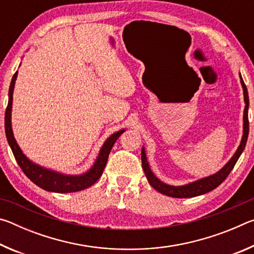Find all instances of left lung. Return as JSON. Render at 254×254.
<instances>
[{"label": "left lung", "instance_id": "obj_1", "mask_svg": "<svg viewBox=\"0 0 254 254\" xmlns=\"http://www.w3.org/2000/svg\"><path fill=\"white\" fill-rule=\"evenodd\" d=\"M240 80H241V85H242L246 107H244V113H243L242 139H241L240 145L238 147V149H236L235 153L232 156L230 160L225 163V166L218 170L217 173L207 176V177L194 180V182H191V183L180 185V186H174V185H168V184L161 182V180L152 173V170L149 166L147 153H145V149H144V147H142V150H141L142 168L144 170L145 177H147L149 184L151 185V186L156 189V190H158L159 192H161V194L166 195V196L175 197V198H190V197H196V196L206 194V192L213 190V189L218 187L223 182H224L225 178L229 176L232 169H233V167L235 166L236 161L239 160V158L241 154H242L244 148H246L248 135H249V118H248L249 94H248L247 86H246V84H244L241 74H240Z\"/></svg>", "mask_w": 254, "mask_h": 254}]
</instances>
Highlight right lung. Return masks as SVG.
Segmentation results:
<instances>
[{"mask_svg":"<svg viewBox=\"0 0 254 254\" xmlns=\"http://www.w3.org/2000/svg\"><path fill=\"white\" fill-rule=\"evenodd\" d=\"M18 77V71L15 72L12 77L10 88H8V103L5 111V119H4V126H5V134L7 143L10 145L12 152L14 154L16 162L19 163L20 168L22 169L25 176L31 180L37 186L45 189L47 191L53 192H75L83 190L92 185L95 184L98 178L101 177L104 170L107 158L111 152L112 148L115 143V141L119 139V136L126 131V128L119 130L111 134L105 142L103 143L102 148L98 151L97 157L94 161L93 166L87 171L79 175H68L63 174L59 171L46 168L38 163L33 162L32 160L25 156L22 150L19 147L16 142L13 130H12V103H13V91L15 86V80Z\"/></svg>","mask_w":254,"mask_h":254,"instance_id":"add662e5","label":"right lung"}]
</instances>
